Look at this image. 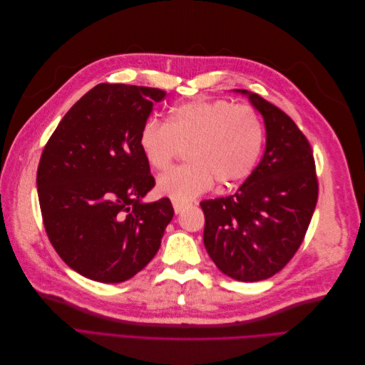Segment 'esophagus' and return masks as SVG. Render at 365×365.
Returning a JSON list of instances; mask_svg holds the SVG:
<instances>
[{"label":"esophagus","mask_w":365,"mask_h":365,"mask_svg":"<svg viewBox=\"0 0 365 365\" xmlns=\"http://www.w3.org/2000/svg\"><path fill=\"white\" fill-rule=\"evenodd\" d=\"M184 208H187V204H182V202H176V201H173V210H175V213H176V215L181 213Z\"/></svg>","instance_id":"34e87169"}]
</instances>
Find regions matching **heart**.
I'll return each mask as SVG.
<instances>
[{"label":"heart","instance_id":"heart-1","mask_svg":"<svg viewBox=\"0 0 365 365\" xmlns=\"http://www.w3.org/2000/svg\"><path fill=\"white\" fill-rule=\"evenodd\" d=\"M263 140L262 118L252 106L200 98L173 108L165 125L149 118L140 129L138 146L158 172L185 148L189 163L160 176L157 192L187 202L208 190L213 178L222 185L247 178L259 161Z\"/></svg>","mask_w":365,"mask_h":365}]
</instances>
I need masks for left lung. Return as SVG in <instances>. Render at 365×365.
<instances>
[{
    "mask_svg": "<svg viewBox=\"0 0 365 365\" xmlns=\"http://www.w3.org/2000/svg\"><path fill=\"white\" fill-rule=\"evenodd\" d=\"M240 93L263 115L267 148L235 195L201 202L204 245L228 277L260 282L282 271L300 248L317 205L318 180L311 143L294 120L259 94Z\"/></svg>",
    "mask_w": 365,
    "mask_h": 365,
    "instance_id": "left-lung-1",
    "label": "left lung"
}]
</instances>
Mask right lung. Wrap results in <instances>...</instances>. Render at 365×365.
<instances>
[{"label": "right lung", "mask_w": 365, "mask_h": 365, "mask_svg": "<svg viewBox=\"0 0 365 365\" xmlns=\"http://www.w3.org/2000/svg\"><path fill=\"white\" fill-rule=\"evenodd\" d=\"M164 97L158 88L98 83L42 150L36 184L43 227L59 257L86 279L134 277L157 254L173 217L169 197L140 201L155 178L138 134Z\"/></svg>", "instance_id": "right-lung-1"}]
</instances>
